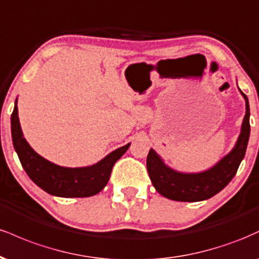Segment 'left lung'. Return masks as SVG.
<instances>
[{"mask_svg": "<svg viewBox=\"0 0 259 259\" xmlns=\"http://www.w3.org/2000/svg\"><path fill=\"white\" fill-rule=\"evenodd\" d=\"M240 92L246 102V114L243 117L241 132L233 150L212 168L200 173H181L168 167L159 154L151 148L147 154V171L152 185L160 195L173 201H204L221 192L233 180L245 157L251 132L248 99L241 90Z\"/></svg>", "mask_w": 259, "mask_h": 259, "instance_id": "1", "label": "left lung"}]
</instances>
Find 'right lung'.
Wrapping results in <instances>:
<instances>
[{
  "label": "right lung",
  "mask_w": 259,
  "mask_h": 259,
  "mask_svg": "<svg viewBox=\"0 0 259 259\" xmlns=\"http://www.w3.org/2000/svg\"><path fill=\"white\" fill-rule=\"evenodd\" d=\"M11 129L14 150L25 173L44 191L58 197H90L99 194L108 183L114 163L130 146L129 142L89 167H61L35 152L24 139L18 117L17 100L11 117Z\"/></svg>",
  "instance_id": "obj_1"
}]
</instances>
